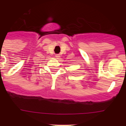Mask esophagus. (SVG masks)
<instances>
[{
    "mask_svg": "<svg viewBox=\"0 0 126 126\" xmlns=\"http://www.w3.org/2000/svg\"><path fill=\"white\" fill-rule=\"evenodd\" d=\"M55 57H56V58H60V55H58V54H57V55H55Z\"/></svg>",
    "mask_w": 126,
    "mask_h": 126,
    "instance_id": "34e87169",
    "label": "esophagus"
}]
</instances>
